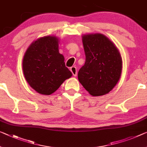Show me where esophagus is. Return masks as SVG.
Returning <instances> with one entry per match:
<instances>
[{
	"label": "esophagus",
	"instance_id": "1",
	"mask_svg": "<svg viewBox=\"0 0 147 147\" xmlns=\"http://www.w3.org/2000/svg\"><path fill=\"white\" fill-rule=\"evenodd\" d=\"M70 71H71L72 74H73V75H74V76H77V74H78V71H77L76 67H75V66H72V67H71V68H70Z\"/></svg>",
	"mask_w": 147,
	"mask_h": 147
}]
</instances>
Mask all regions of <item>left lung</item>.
Returning a JSON list of instances; mask_svg holds the SVG:
<instances>
[{"mask_svg": "<svg viewBox=\"0 0 147 147\" xmlns=\"http://www.w3.org/2000/svg\"><path fill=\"white\" fill-rule=\"evenodd\" d=\"M85 64L78 72V80L92 96L107 94L121 76L122 62L118 49L102 34L83 36Z\"/></svg>", "mask_w": 147, "mask_h": 147, "instance_id": "8db88e82", "label": "left lung"}]
</instances>
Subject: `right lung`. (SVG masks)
<instances>
[{
    "mask_svg": "<svg viewBox=\"0 0 147 147\" xmlns=\"http://www.w3.org/2000/svg\"><path fill=\"white\" fill-rule=\"evenodd\" d=\"M58 45L56 37H41L29 46L24 55L25 78L40 94L53 93L72 76L66 67L64 56L58 52Z\"/></svg>",
    "mask_w": 147,
    "mask_h": 147,
    "instance_id": "right-lung-1",
    "label": "right lung"
}]
</instances>
